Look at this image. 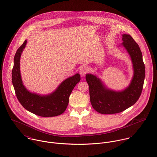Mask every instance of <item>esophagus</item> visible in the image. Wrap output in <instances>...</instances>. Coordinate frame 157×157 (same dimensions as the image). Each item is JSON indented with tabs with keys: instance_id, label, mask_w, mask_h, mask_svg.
<instances>
[{
	"instance_id": "34e87169",
	"label": "esophagus",
	"mask_w": 157,
	"mask_h": 157,
	"mask_svg": "<svg viewBox=\"0 0 157 157\" xmlns=\"http://www.w3.org/2000/svg\"><path fill=\"white\" fill-rule=\"evenodd\" d=\"M89 71V68L86 66H82L79 70V73L81 76H84Z\"/></svg>"
}]
</instances>
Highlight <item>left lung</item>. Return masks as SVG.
Masks as SVG:
<instances>
[{
  "instance_id": "8db88e82",
  "label": "left lung",
  "mask_w": 157,
  "mask_h": 157,
  "mask_svg": "<svg viewBox=\"0 0 157 157\" xmlns=\"http://www.w3.org/2000/svg\"><path fill=\"white\" fill-rule=\"evenodd\" d=\"M122 45L130 56L134 75L130 84L125 90L116 92L106 88L101 80L91 74L86 79L89 87L90 103L93 108L103 114L121 113L133 106L141 96L145 78V65L139 45L128 34L122 35Z\"/></svg>"
}]
</instances>
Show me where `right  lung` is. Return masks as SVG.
Returning <instances> with one entry per match:
<instances>
[{"instance_id":"add662e5","label":"right lung","mask_w":157,"mask_h":157,"mask_svg":"<svg viewBox=\"0 0 157 157\" xmlns=\"http://www.w3.org/2000/svg\"><path fill=\"white\" fill-rule=\"evenodd\" d=\"M27 40L17 50L14 57L12 70V82L17 100L21 105L29 112L44 117H54L62 114L66 110L69 97L80 81L79 73L63 81L52 94L40 95L29 92L22 84L20 73V57Z\"/></svg>"}]
</instances>
